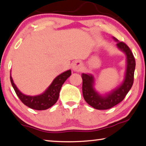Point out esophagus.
<instances>
[{
  "instance_id": "esophagus-1",
  "label": "esophagus",
  "mask_w": 146,
  "mask_h": 146,
  "mask_svg": "<svg viewBox=\"0 0 146 146\" xmlns=\"http://www.w3.org/2000/svg\"><path fill=\"white\" fill-rule=\"evenodd\" d=\"M82 63H81L80 61L76 60L73 63L72 66V68L73 70L75 71H80L81 70V69H82Z\"/></svg>"
}]
</instances>
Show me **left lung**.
Masks as SVG:
<instances>
[{
  "mask_svg": "<svg viewBox=\"0 0 146 146\" xmlns=\"http://www.w3.org/2000/svg\"><path fill=\"white\" fill-rule=\"evenodd\" d=\"M116 41L117 39L113 38ZM117 46L127 56V68L125 79L119 87L105 96H101L93 88L94 78L91 75L82 74V93L86 102L97 110H108L124 99L134 81L135 59L130 48L123 42H117Z\"/></svg>",
  "mask_w": 146,
  "mask_h": 146,
  "instance_id": "left-lung-1",
  "label": "left lung"
}]
</instances>
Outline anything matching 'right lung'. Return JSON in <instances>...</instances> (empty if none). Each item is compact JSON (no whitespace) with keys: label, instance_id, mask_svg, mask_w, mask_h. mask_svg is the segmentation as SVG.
Returning a JSON list of instances; mask_svg holds the SVG:
<instances>
[{"label":"right lung","instance_id":"add662e5","mask_svg":"<svg viewBox=\"0 0 146 146\" xmlns=\"http://www.w3.org/2000/svg\"><path fill=\"white\" fill-rule=\"evenodd\" d=\"M71 75V70L62 73L54 79L51 84L45 92L36 96H28L20 91L15 84L10 75V80L15 91L24 105L36 110H45L51 108L57 101L60 89L64 82Z\"/></svg>","mask_w":146,"mask_h":146}]
</instances>
